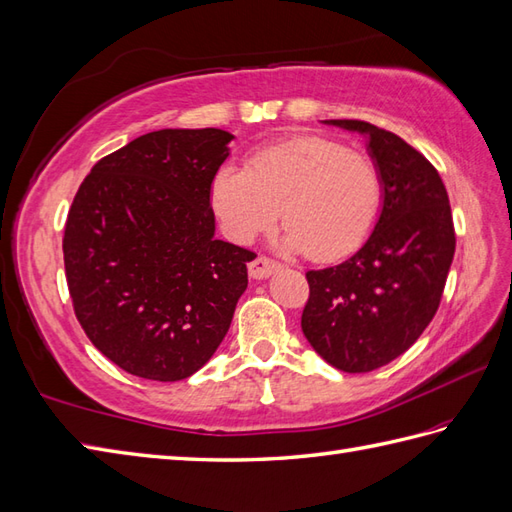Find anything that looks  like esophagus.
Listing matches in <instances>:
<instances>
[{
  "label": "esophagus",
  "instance_id": "1",
  "mask_svg": "<svg viewBox=\"0 0 512 512\" xmlns=\"http://www.w3.org/2000/svg\"><path fill=\"white\" fill-rule=\"evenodd\" d=\"M278 269H280V263H276V260L258 256L252 260V263H249V276H252L254 280H265V278L273 276Z\"/></svg>",
  "mask_w": 512,
  "mask_h": 512
}]
</instances>
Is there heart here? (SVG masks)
<instances>
[{
	"label": "heart",
	"mask_w": 512,
	"mask_h": 512,
	"mask_svg": "<svg viewBox=\"0 0 512 512\" xmlns=\"http://www.w3.org/2000/svg\"><path fill=\"white\" fill-rule=\"evenodd\" d=\"M210 206L221 230L249 243L278 219L280 243L313 260H336L365 243L382 208V178L365 154L328 136L278 141L221 165L210 182Z\"/></svg>",
	"instance_id": "heart-1"
}]
</instances>
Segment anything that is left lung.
Segmentation results:
<instances>
[{"mask_svg":"<svg viewBox=\"0 0 512 512\" xmlns=\"http://www.w3.org/2000/svg\"><path fill=\"white\" fill-rule=\"evenodd\" d=\"M323 123L365 136L382 208L356 254L306 273L302 332L328 365L367 373L402 356L436 315L456 249L452 208L439 171L397 134L356 119Z\"/></svg>","mask_w":512,"mask_h":512,"instance_id":"left-lung-1","label":"left lung"}]
</instances>
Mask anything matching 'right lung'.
<instances>
[{
    "label": "right lung",
    "mask_w": 512,
    "mask_h": 512,
    "mask_svg": "<svg viewBox=\"0 0 512 512\" xmlns=\"http://www.w3.org/2000/svg\"><path fill=\"white\" fill-rule=\"evenodd\" d=\"M234 134L147 132L102 158L67 217L62 254L91 343L145 380L193 376L217 352L256 254L215 239L210 182Z\"/></svg>",
    "instance_id": "add662e5"
}]
</instances>
